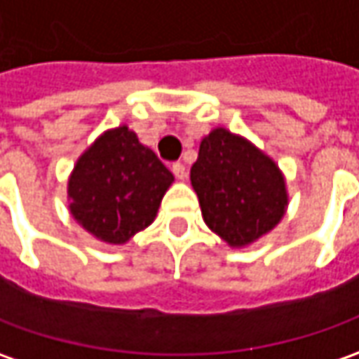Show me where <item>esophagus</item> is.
<instances>
[{
  "instance_id": "1",
  "label": "esophagus",
  "mask_w": 359,
  "mask_h": 359,
  "mask_svg": "<svg viewBox=\"0 0 359 359\" xmlns=\"http://www.w3.org/2000/svg\"><path fill=\"white\" fill-rule=\"evenodd\" d=\"M172 172H175V177L180 180L187 179V167L182 165V163H172Z\"/></svg>"
}]
</instances>
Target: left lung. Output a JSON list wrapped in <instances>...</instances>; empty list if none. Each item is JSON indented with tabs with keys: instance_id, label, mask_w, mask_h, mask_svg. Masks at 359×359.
Segmentation results:
<instances>
[{
	"instance_id": "obj_1",
	"label": "left lung",
	"mask_w": 359,
	"mask_h": 359,
	"mask_svg": "<svg viewBox=\"0 0 359 359\" xmlns=\"http://www.w3.org/2000/svg\"><path fill=\"white\" fill-rule=\"evenodd\" d=\"M191 182L204 222L230 246H246L274 229L288 204L274 161L226 129L204 137Z\"/></svg>"
}]
</instances>
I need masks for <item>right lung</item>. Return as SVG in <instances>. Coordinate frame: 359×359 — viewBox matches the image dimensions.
I'll return each mask as SVG.
<instances>
[{"label": "right lung", "instance_id": "1", "mask_svg": "<svg viewBox=\"0 0 359 359\" xmlns=\"http://www.w3.org/2000/svg\"><path fill=\"white\" fill-rule=\"evenodd\" d=\"M172 180V172L133 130L118 127L77 161L69 179V208L97 238L121 244L155 220Z\"/></svg>", "mask_w": 359, "mask_h": 359}]
</instances>
